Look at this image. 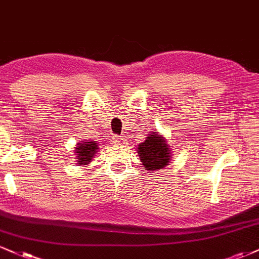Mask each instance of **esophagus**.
I'll list each match as a JSON object with an SVG mask.
<instances>
[{
  "instance_id": "1",
  "label": "esophagus",
  "mask_w": 259,
  "mask_h": 259,
  "mask_svg": "<svg viewBox=\"0 0 259 259\" xmlns=\"http://www.w3.org/2000/svg\"><path fill=\"white\" fill-rule=\"evenodd\" d=\"M112 141H113V144H115V145H121V144H124V141H125V140H124V138H121V136L114 135L113 136Z\"/></svg>"
}]
</instances>
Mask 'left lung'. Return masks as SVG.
Instances as JSON below:
<instances>
[{
	"label": "left lung",
	"mask_w": 259,
	"mask_h": 259,
	"mask_svg": "<svg viewBox=\"0 0 259 259\" xmlns=\"http://www.w3.org/2000/svg\"><path fill=\"white\" fill-rule=\"evenodd\" d=\"M138 153L144 168L148 171L165 168L171 160V148L164 136L158 132L148 134V138L138 146Z\"/></svg>",
	"instance_id": "obj_1"
}]
</instances>
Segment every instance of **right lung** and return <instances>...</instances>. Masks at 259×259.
<instances>
[{
	"label": "right lung",
	"mask_w": 259,
	"mask_h": 259,
	"mask_svg": "<svg viewBox=\"0 0 259 259\" xmlns=\"http://www.w3.org/2000/svg\"><path fill=\"white\" fill-rule=\"evenodd\" d=\"M75 150V158H76V164L82 167V165L90 164L92 158L96 156L97 151H99V144L94 140L89 141V140H84V141H80L79 144H76V146L74 147Z\"/></svg>",
	"instance_id": "add662e5"
}]
</instances>
